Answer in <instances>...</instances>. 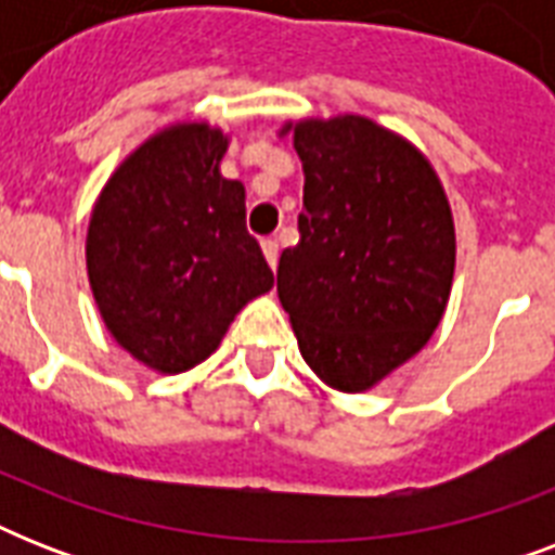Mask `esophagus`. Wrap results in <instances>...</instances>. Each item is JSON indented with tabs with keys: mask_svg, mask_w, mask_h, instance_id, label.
<instances>
[{
	"mask_svg": "<svg viewBox=\"0 0 555 555\" xmlns=\"http://www.w3.org/2000/svg\"><path fill=\"white\" fill-rule=\"evenodd\" d=\"M261 253H264V259H268L270 268L276 270V264H279V244L273 242V238H264V242H261Z\"/></svg>",
	"mask_w": 555,
	"mask_h": 555,
	"instance_id": "obj_1",
	"label": "esophagus"
}]
</instances>
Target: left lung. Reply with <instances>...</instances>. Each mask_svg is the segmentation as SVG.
Returning a JSON list of instances; mask_svg holds the SVG:
<instances>
[{
  "label": "left lung",
  "mask_w": 555,
  "mask_h": 555,
  "mask_svg": "<svg viewBox=\"0 0 555 555\" xmlns=\"http://www.w3.org/2000/svg\"><path fill=\"white\" fill-rule=\"evenodd\" d=\"M302 160L299 244L279 302L305 363L337 391H369L421 351L447 311L455 221L429 158L363 115L287 120Z\"/></svg>",
  "instance_id": "1"
}]
</instances>
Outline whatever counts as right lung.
<instances>
[{
  "instance_id": "1",
  "label": "right lung",
  "mask_w": 555,
  "mask_h": 555,
  "mask_svg": "<svg viewBox=\"0 0 555 555\" xmlns=\"http://www.w3.org/2000/svg\"><path fill=\"white\" fill-rule=\"evenodd\" d=\"M230 134L204 120L160 129L94 201L86 268L124 351L158 374L204 363L273 270L244 227V184L221 176Z\"/></svg>"
}]
</instances>
